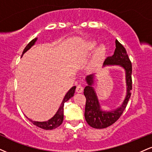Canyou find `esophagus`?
<instances>
[{
	"label": "esophagus",
	"mask_w": 152,
	"mask_h": 152,
	"mask_svg": "<svg viewBox=\"0 0 152 152\" xmlns=\"http://www.w3.org/2000/svg\"><path fill=\"white\" fill-rule=\"evenodd\" d=\"M83 91V88L82 87V86L81 85H78L77 86H76V91L77 93H82Z\"/></svg>",
	"instance_id": "esophagus-1"
}]
</instances>
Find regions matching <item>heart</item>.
<instances>
[{"label":"heart","mask_w":152,"mask_h":152,"mask_svg":"<svg viewBox=\"0 0 152 152\" xmlns=\"http://www.w3.org/2000/svg\"><path fill=\"white\" fill-rule=\"evenodd\" d=\"M96 45L97 42L95 40H91V41L88 42L86 45L85 48H84V53H85V54H88V53L92 52V51L95 49V47H96ZM105 46H104V45H100V46L96 49V52H95L94 56V57H93V59L91 63V66H96L97 64L103 58V56L105 55Z\"/></svg>","instance_id":"obj_1"}]
</instances>
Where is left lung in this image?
I'll use <instances>...</instances> for the list:
<instances>
[{
	"mask_svg": "<svg viewBox=\"0 0 152 152\" xmlns=\"http://www.w3.org/2000/svg\"><path fill=\"white\" fill-rule=\"evenodd\" d=\"M115 50L114 54L105 60L103 66L108 65H118L125 69L127 94L120 107L110 111L103 110L100 105L98 96L93 87L94 74L89 75L86 78L88 86L84 88V96L86 98L85 107V119L91 127L96 129H103L112 125L120 118L125 110L131 96L132 90V64L126 49L118 40L115 41Z\"/></svg>",
	"mask_w": 152,
	"mask_h": 152,
	"instance_id": "8db88e82",
	"label": "left lung"
}]
</instances>
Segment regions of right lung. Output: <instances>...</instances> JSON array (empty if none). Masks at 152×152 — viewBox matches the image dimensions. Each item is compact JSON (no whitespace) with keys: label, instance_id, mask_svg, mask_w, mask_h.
Returning a JSON list of instances; mask_svg holds the SVG:
<instances>
[{"label":"right lung","instance_id":"1","mask_svg":"<svg viewBox=\"0 0 152 152\" xmlns=\"http://www.w3.org/2000/svg\"><path fill=\"white\" fill-rule=\"evenodd\" d=\"M37 40V37L34 38V39H32V41H31L27 45L26 47L24 49L22 56H23L27 50H29L31 47L33 46L34 43L36 42ZM76 88V86H73L70 90L66 93V94L65 95L64 98L63 99V101H62V103L61 104V105H60L59 108H58V110H57V112H56V114L54 115L52 118L49 119V120H47V121H45V122H37V121H33V120H32L31 119H29V118L27 119H28V120H30L33 125H36L37 127L44 129H46V130L53 129L56 128V127H58V126L61 125L64 120V103H66V101H68L71 98H72V97L74 96Z\"/></svg>","mask_w":152,"mask_h":152}]
</instances>
